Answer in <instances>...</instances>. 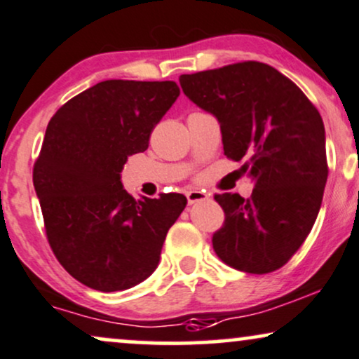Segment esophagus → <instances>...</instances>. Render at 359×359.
Listing matches in <instances>:
<instances>
[{
	"label": "esophagus",
	"instance_id": "34e87169",
	"mask_svg": "<svg viewBox=\"0 0 359 359\" xmlns=\"http://www.w3.org/2000/svg\"><path fill=\"white\" fill-rule=\"evenodd\" d=\"M185 196H187V202H189V205L197 204V202L209 201V196H207V194H205V192H202V191H191V192L185 194Z\"/></svg>",
	"mask_w": 359,
	"mask_h": 359
}]
</instances>
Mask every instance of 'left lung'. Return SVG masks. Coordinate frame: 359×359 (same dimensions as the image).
Listing matches in <instances>:
<instances>
[{
    "label": "left lung",
    "mask_w": 359,
    "mask_h": 359,
    "mask_svg": "<svg viewBox=\"0 0 359 359\" xmlns=\"http://www.w3.org/2000/svg\"><path fill=\"white\" fill-rule=\"evenodd\" d=\"M196 105L221 123L224 154L254 180L252 196L215 194L226 221L215 254L249 274L283 267L316 221L327 180L325 123L303 90L276 68L241 62L180 75Z\"/></svg>",
    "instance_id": "1"
}]
</instances>
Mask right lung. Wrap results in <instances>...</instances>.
<instances>
[{
	"mask_svg": "<svg viewBox=\"0 0 359 359\" xmlns=\"http://www.w3.org/2000/svg\"><path fill=\"white\" fill-rule=\"evenodd\" d=\"M180 95L175 81L105 80L51 116L33 185L50 248L68 274L97 291H123L158 266L182 194L135 201L122 187L128 155L149 149L150 133Z\"/></svg>",
	"mask_w": 359,
	"mask_h": 359,
	"instance_id": "right-lung-1",
	"label": "right lung"
}]
</instances>
